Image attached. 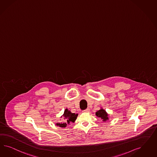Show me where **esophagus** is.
Returning <instances> with one entry per match:
<instances>
[{
    "label": "esophagus",
    "instance_id": "esophagus-1",
    "mask_svg": "<svg viewBox=\"0 0 157 157\" xmlns=\"http://www.w3.org/2000/svg\"><path fill=\"white\" fill-rule=\"evenodd\" d=\"M89 111H90V109H88V108H87L86 109L83 110V113H87V112H89Z\"/></svg>",
    "mask_w": 157,
    "mask_h": 157
}]
</instances>
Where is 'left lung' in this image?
Here are the masks:
<instances>
[{
  "mask_svg": "<svg viewBox=\"0 0 157 157\" xmlns=\"http://www.w3.org/2000/svg\"><path fill=\"white\" fill-rule=\"evenodd\" d=\"M96 115L98 118H100L101 119H103V121H104V122H105L108 119V114L103 109H101L97 111L96 113Z\"/></svg>",
  "mask_w": 157,
  "mask_h": 157,
  "instance_id": "left-lung-1",
  "label": "left lung"
}]
</instances>
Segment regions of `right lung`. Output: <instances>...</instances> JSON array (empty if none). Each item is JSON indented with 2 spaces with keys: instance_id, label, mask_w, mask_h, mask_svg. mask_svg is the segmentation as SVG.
<instances>
[{
  "instance_id": "add662e5",
  "label": "right lung",
  "mask_w": 157,
  "mask_h": 157,
  "mask_svg": "<svg viewBox=\"0 0 157 157\" xmlns=\"http://www.w3.org/2000/svg\"><path fill=\"white\" fill-rule=\"evenodd\" d=\"M63 118L64 119V121L62 123H57V125L59 126L61 128H65L67 124H69L70 122H74L75 121L78 114L72 113L70 111L68 110V109H65L64 113L63 114Z\"/></svg>"
}]
</instances>
